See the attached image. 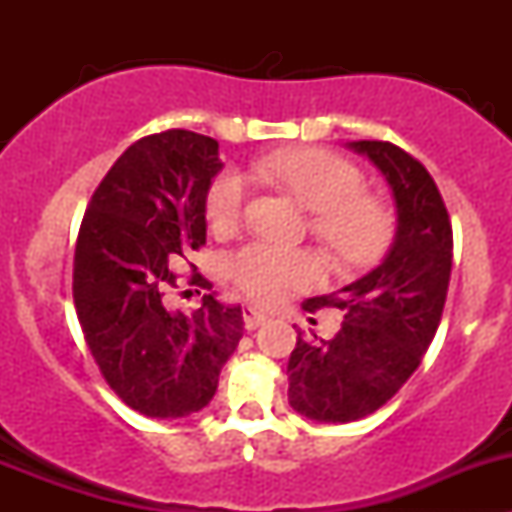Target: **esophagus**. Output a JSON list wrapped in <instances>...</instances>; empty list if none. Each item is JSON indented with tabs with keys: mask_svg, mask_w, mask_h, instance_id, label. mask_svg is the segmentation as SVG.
Returning a JSON list of instances; mask_svg holds the SVG:
<instances>
[{
	"mask_svg": "<svg viewBox=\"0 0 512 512\" xmlns=\"http://www.w3.org/2000/svg\"><path fill=\"white\" fill-rule=\"evenodd\" d=\"M242 317H245V327L252 332V329L262 327V324L270 319V314H267L265 309L255 307V304H245V309H242Z\"/></svg>",
	"mask_w": 512,
	"mask_h": 512,
	"instance_id": "esophagus-1",
	"label": "esophagus"
}]
</instances>
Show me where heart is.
I'll return each mask as SVG.
<instances>
[{
    "mask_svg": "<svg viewBox=\"0 0 512 512\" xmlns=\"http://www.w3.org/2000/svg\"><path fill=\"white\" fill-rule=\"evenodd\" d=\"M252 173L314 213V237L339 265L366 267L389 247L394 218L379 198L364 193V175L349 160L317 148H292L257 158ZM245 203V178L227 170L210 185L208 223L215 230H230L240 223ZM230 275L250 297L275 302L292 289L314 285L319 262L309 252L252 242L230 257Z\"/></svg>",
    "mask_w": 512,
    "mask_h": 512,
    "instance_id": "heart-1",
    "label": "heart"
}]
</instances>
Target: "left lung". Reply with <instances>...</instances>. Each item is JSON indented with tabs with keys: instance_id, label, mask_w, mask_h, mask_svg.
Listing matches in <instances>:
<instances>
[{
	"instance_id": "left-lung-1",
	"label": "left lung",
	"mask_w": 512,
	"mask_h": 512,
	"mask_svg": "<svg viewBox=\"0 0 512 512\" xmlns=\"http://www.w3.org/2000/svg\"><path fill=\"white\" fill-rule=\"evenodd\" d=\"M389 183L396 203V235L384 260L324 297L307 312L342 309L334 339L304 337L289 356V406L309 421L349 423L374 414L421 364L436 337L453 262V230L428 170L386 141L347 143Z\"/></svg>"
}]
</instances>
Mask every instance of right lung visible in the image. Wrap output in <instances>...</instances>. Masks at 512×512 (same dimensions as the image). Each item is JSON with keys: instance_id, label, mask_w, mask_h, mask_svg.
I'll return each instance as SVG.
<instances>
[{"instance_id": "right-lung-1", "label": "right lung", "mask_w": 512, "mask_h": 512, "mask_svg": "<svg viewBox=\"0 0 512 512\" xmlns=\"http://www.w3.org/2000/svg\"><path fill=\"white\" fill-rule=\"evenodd\" d=\"M220 170L215 138L183 128L146 136L111 165L81 223L79 324L106 384L143 416L170 421L205 409L245 332L242 309L213 294L193 314L163 302L178 282V257L205 242V203Z\"/></svg>"}]
</instances>
